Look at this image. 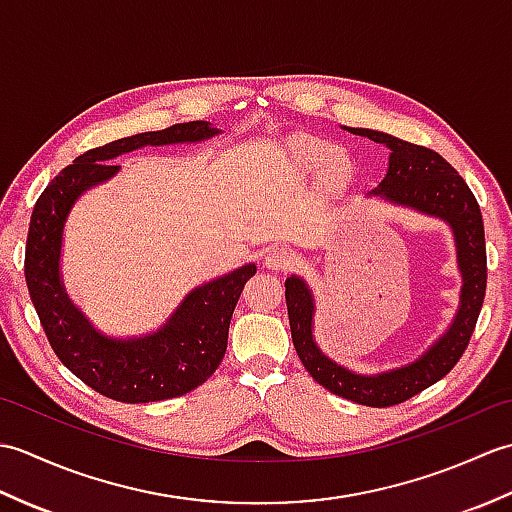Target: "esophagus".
I'll return each instance as SVG.
<instances>
[{"instance_id": "1", "label": "esophagus", "mask_w": 512, "mask_h": 512, "mask_svg": "<svg viewBox=\"0 0 512 512\" xmlns=\"http://www.w3.org/2000/svg\"><path fill=\"white\" fill-rule=\"evenodd\" d=\"M264 266L270 270H288L292 266V255L284 248H268L264 253Z\"/></svg>"}]
</instances>
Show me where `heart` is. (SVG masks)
<instances>
[{
	"instance_id": "obj_1",
	"label": "heart",
	"mask_w": 512,
	"mask_h": 512,
	"mask_svg": "<svg viewBox=\"0 0 512 512\" xmlns=\"http://www.w3.org/2000/svg\"><path fill=\"white\" fill-rule=\"evenodd\" d=\"M286 160L288 167L299 173H310L323 167V180L328 184H336L343 180L347 171L345 158L336 154L328 140L310 134H299L288 140Z\"/></svg>"
}]
</instances>
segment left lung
<instances>
[{
  "label": "left lung",
  "instance_id": "8db88e82",
  "mask_svg": "<svg viewBox=\"0 0 512 512\" xmlns=\"http://www.w3.org/2000/svg\"><path fill=\"white\" fill-rule=\"evenodd\" d=\"M350 132L367 136L374 143H383L391 149L387 176L374 193L383 195L389 202L436 215L453 228L464 279L462 306L449 332L416 363L376 376L354 374L321 354L317 343L312 341V295L303 279L295 275L286 279L290 332L303 367L319 385L358 405L394 407L447 376L471 341L486 295L484 222L480 204L469 184L438 151L374 132V129H350Z\"/></svg>",
  "mask_w": 512,
  "mask_h": 512
}]
</instances>
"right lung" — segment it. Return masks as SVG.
Masks as SVG:
<instances>
[{"label": "right lung", "instance_id": "1", "mask_svg": "<svg viewBox=\"0 0 512 512\" xmlns=\"http://www.w3.org/2000/svg\"><path fill=\"white\" fill-rule=\"evenodd\" d=\"M220 134L206 121L171 125L94 147L54 178L32 209L26 242V284L54 354L99 394L118 402H154L189 394L220 367L237 299L255 264L189 292L167 325L143 339H107L72 306L59 277L61 235L74 200L118 171L114 158L145 145L198 143Z\"/></svg>", "mask_w": 512, "mask_h": 512}]
</instances>
